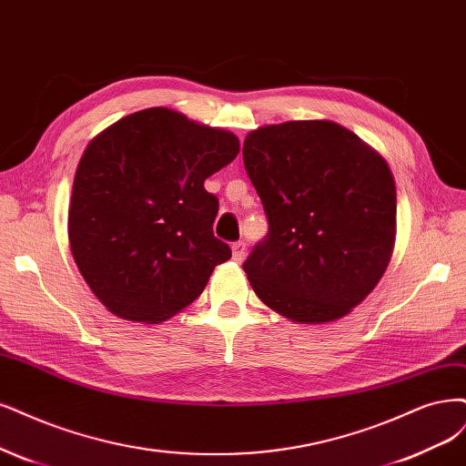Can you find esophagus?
I'll use <instances>...</instances> for the list:
<instances>
[{
  "mask_svg": "<svg viewBox=\"0 0 466 466\" xmlns=\"http://www.w3.org/2000/svg\"><path fill=\"white\" fill-rule=\"evenodd\" d=\"M231 250H233V260H235V262H243V260H245L247 245L243 243V240H237V243H233V245H231Z\"/></svg>",
  "mask_w": 466,
  "mask_h": 466,
  "instance_id": "34e87169",
  "label": "esophagus"
}]
</instances>
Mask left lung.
Masks as SVG:
<instances>
[{
  "instance_id": "1",
  "label": "left lung",
  "mask_w": 466,
  "mask_h": 466,
  "mask_svg": "<svg viewBox=\"0 0 466 466\" xmlns=\"http://www.w3.org/2000/svg\"><path fill=\"white\" fill-rule=\"evenodd\" d=\"M243 162L269 226L243 264L254 293L299 324L347 316L391 260L397 192L386 159L345 127L312 119L258 127Z\"/></svg>"
}]
</instances>
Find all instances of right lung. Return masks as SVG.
Wrapping results in <instances>:
<instances>
[{"label":"right lung","instance_id":"right-lung-1","mask_svg":"<svg viewBox=\"0 0 466 466\" xmlns=\"http://www.w3.org/2000/svg\"><path fill=\"white\" fill-rule=\"evenodd\" d=\"M238 138L148 107L92 138L69 202L76 268L104 307L157 324L187 309L231 248L214 237L219 202L204 181L231 164Z\"/></svg>","mask_w":466,"mask_h":466}]
</instances>
